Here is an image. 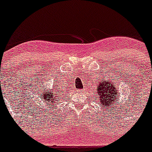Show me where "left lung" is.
Returning <instances> with one entry per match:
<instances>
[{
  "label": "left lung",
  "mask_w": 152,
  "mask_h": 152,
  "mask_svg": "<svg viewBox=\"0 0 152 152\" xmlns=\"http://www.w3.org/2000/svg\"><path fill=\"white\" fill-rule=\"evenodd\" d=\"M103 80L99 83L97 90V96L101 102V105L106 107L107 110L112 106H114L115 103H118V88L114 82ZM119 104V103H118ZM113 108V107H112Z\"/></svg>",
  "instance_id": "8db88e82"
}]
</instances>
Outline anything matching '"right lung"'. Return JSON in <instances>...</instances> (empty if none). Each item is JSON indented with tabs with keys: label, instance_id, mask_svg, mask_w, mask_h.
<instances>
[{
	"label": "right lung",
	"instance_id": "add662e5",
	"mask_svg": "<svg viewBox=\"0 0 152 152\" xmlns=\"http://www.w3.org/2000/svg\"><path fill=\"white\" fill-rule=\"evenodd\" d=\"M42 91H46V92H43L42 94H40L41 97H43L42 98L41 97V100L43 99L45 100V103H46V104H49V106H52V103H54L53 102H55V100L56 98V93L57 92H60L59 91V88L58 86H54L53 89H51L49 90V92H48V91H44L42 90ZM47 94H46L45 93Z\"/></svg>",
	"mask_w": 152,
	"mask_h": 152
}]
</instances>
